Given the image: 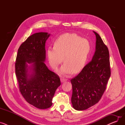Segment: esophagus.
I'll list each match as a JSON object with an SVG mask.
<instances>
[{"label":"esophagus","instance_id":"34e87169","mask_svg":"<svg viewBox=\"0 0 125 125\" xmlns=\"http://www.w3.org/2000/svg\"><path fill=\"white\" fill-rule=\"evenodd\" d=\"M67 81V80H66V79H64V78H61V83H64V82H65V81Z\"/></svg>","mask_w":125,"mask_h":125}]
</instances>
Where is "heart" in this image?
Returning a JSON list of instances; mask_svg holds the SVG:
<instances>
[{
  "instance_id": "b5f03b06",
  "label": "heart",
  "mask_w": 125,
  "mask_h": 125,
  "mask_svg": "<svg viewBox=\"0 0 125 125\" xmlns=\"http://www.w3.org/2000/svg\"><path fill=\"white\" fill-rule=\"evenodd\" d=\"M91 51L89 41L75 33H65L55 41L54 47H49L47 56L51 67L57 69L63 61L65 62L59 70L61 75L77 73L85 66Z\"/></svg>"
}]
</instances>
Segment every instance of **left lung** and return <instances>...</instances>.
<instances>
[{"instance_id":"obj_1","label":"left lung","mask_w":125,"mask_h":125,"mask_svg":"<svg viewBox=\"0 0 125 125\" xmlns=\"http://www.w3.org/2000/svg\"><path fill=\"white\" fill-rule=\"evenodd\" d=\"M93 32L96 41L92 59L70 81L73 86L71 103L77 110H86L99 102L111 74L108 48L100 35Z\"/></svg>"}]
</instances>
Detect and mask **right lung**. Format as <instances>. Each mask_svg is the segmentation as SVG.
<instances>
[{
    "mask_svg": "<svg viewBox=\"0 0 125 125\" xmlns=\"http://www.w3.org/2000/svg\"><path fill=\"white\" fill-rule=\"evenodd\" d=\"M50 34L38 32L31 35L18 49L15 72L19 90L24 99L34 107L47 109L61 85L59 76L49 70L44 62L45 45Z\"/></svg>",
    "mask_w": 125,
    "mask_h": 125,
    "instance_id": "obj_1",
    "label": "right lung"
}]
</instances>
